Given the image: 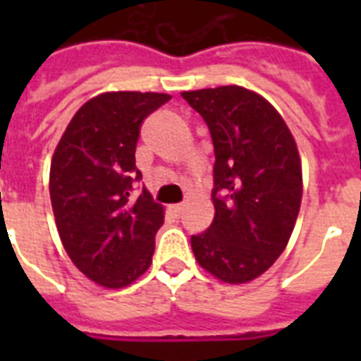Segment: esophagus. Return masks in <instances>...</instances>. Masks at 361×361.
Returning <instances> with one entry per match:
<instances>
[{
  "mask_svg": "<svg viewBox=\"0 0 361 361\" xmlns=\"http://www.w3.org/2000/svg\"><path fill=\"white\" fill-rule=\"evenodd\" d=\"M170 212H172L176 217H180V215L183 214V204H172V206H170Z\"/></svg>",
  "mask_w": 361,
  "mask_h": 361,
  "instance_id": "obj_1",
  "label": "esophagus"
}]
</instances>
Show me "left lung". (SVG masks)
I'll use <instances>...</instances> for the list:
<instances>
[{
    "label": "left lung",
    "mask_w": 361,
    "mask_h": 361,
    "mask_svg": "<svg viewBox=\"0 0 361 361\" xmlns=\"http://www.w3.org/2000/svg\"><path fill=\"white\" fill-rule=\"evenodd\" d=\"M214 140L215 217L191 236L197 262L215 279H257L285 251L302 204V161L283 116L241 86L183 92Z\"/></svg>",
    "instance_id": "8db88e82"
}]
</instances>
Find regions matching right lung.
I'll use <instances>...</instances> for the list:
<instances>
[{
	"mask_svg": "<svg viewBox=\"0 0 361 361\" xmlns=\"http://www.w3.org/2000/svg\"><path fill=\"white\" fill-rule=\"evenodd\" d=\"M169 93L106 92L78 109L50 164V200L59 238L76 268L104 288L135 283L152 264L164 208L144 189L135 152L147 114Z\"/></svg>",
	"mask_w": 361,
	"mask_h": 361,
	"instance_id": "add662e5",
	"label": "right lung"
}]
</instances>
